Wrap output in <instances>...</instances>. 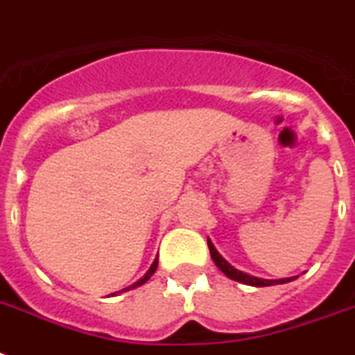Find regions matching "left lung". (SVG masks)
<instances>
[{"label": "left lung", "instance_id": "obj_1", "mask_svg": "<svg viewBox=\"0 0 355 355\" xmlns=\"http://www.w3.org/2000/svg\"><path fill=\"white\" fill-rule=\"evenodd\" d=\"M207 248H209L213 262L217 264L218 270H220L226 277L232 279V281H239V282H243V284H250V286H273V284H284V282L293 281L292 277L279 279V281H270V279H259V277H253V275H248V273L241 272V270H237V268H233L232 264H230V262H227L226 259H224L217 250H215V246H213V243L209 241V239H207Z\"/></svg>", "mask_w": 355, "mask_h": 355}]
</instances>
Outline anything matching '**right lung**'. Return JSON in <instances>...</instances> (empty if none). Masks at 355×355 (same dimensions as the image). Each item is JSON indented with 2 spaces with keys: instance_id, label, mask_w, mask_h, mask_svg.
Segmentation results:
<instances>
[{
  "instance_id": "obj_1",
  "label": "right lung",
  "mask_w": 355,
  "mask_h": 355,
  "mask_svg": "<svg viewBox=\"0 0 355 355\" xmlns=\"http://www.w3.org/2000/svg\"><path fill=\"white\" fill-rule=\"evenodd\" d=\"M157 266H158V259H155V261H153V264H151V268H149V270H148V273H146V275H144V277L140 279V281H137V282H135V284H131V286H128V288H125V290H122V292H128V290H132V288L142 286L144 282L148 281V279L151 277L153 273L157 272Z\"/></svg>"
}]
</instances>
